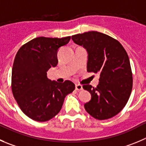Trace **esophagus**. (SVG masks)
<instances>
[{"label":"esophagus","instance_id":"1","mask_svg":"<svg viewBox=\"0 0 146 146\" xmlns=\"http://www.w3.org/2000/svg\"><path fill=\"white\" fill-rule=\"evenodd\" d=\"M75 89L77 90H78V91H80V90H82V85H81V84H77L75 85Z\"/></svg>","mask_w":146,"mask_h":146}]
</instances>
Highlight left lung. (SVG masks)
<instances>
[{"instance_id": "8db88e82", "label": "left lung", "mask_w": 146, "mask_h": 146, "mask_svg": "<svg viewBox=\"0 0 146 146\" xmlns=\"http://www.w3.org/2000/svg\"><path fill=\"white\" fill-rule=\"evenodd\" d=\"M72 39L87 51V72L100 74L96 87L83 85L91 94L90 101L84 104L86 111L100 120L115 116L125 106L133 87L127 52L118 41L98 31L76 34Z\"/></svg>"}]
</instances>
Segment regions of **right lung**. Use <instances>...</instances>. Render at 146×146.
Instances as JSON below:
<instances>
[{"label":"right lung","instance_id":"1","mask_svg":"<svg viewBox=\"0 0 146 146\" xmlns=\"http://www.w3.org/2000/svg\"><path fill=\"white\" fill-rule=\"evenodd\" d=\"M70 38L37 37L22 46L16 54L12 92L21 110L32 120L45 122L53 118L62 109L65 97L75 89L69 80L58 83L46 76L47 71L57 65L59 48Z\"/></svg>","mask_w":146,"mask_h":146}]
</instances>
